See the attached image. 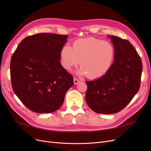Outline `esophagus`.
Listing matches in <instances>:
<instances>
[{
  "mask_svg": "<svg viewBox=\"0 0 151 151\" xmlns=\"http://www.w3.org/2000/svg\"><path fill=\"white\" fill-rule=\"evenodd\" d=\"M80 82V81L79 79H77V78H74V84H77Z\"/></svg>",
  "mask_w": 151,
  "mask_h": 151,
  "instance_id": "1",
  "label": "esophagus"
}]
</instances>
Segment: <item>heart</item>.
I'll return each mask as SVG.
<instances>
[{
  "mask_svg": "<svg viewBox=\"0 0 151 151\" xmlns=\"http://www.w3.org/2000/svg\"><path fill=\"white\" fill-rule=\"evenodd\" d=\"M60 55L61 64L65 69L70 70L80 62L79 74L97 79L111 69L115 57V48L107 41L89 37L74 41L72 48L64 45Z\"/></svg>",
  "mask_w": 151,
  "mask_h": 151,
  "instance_id": "1",
  "label": "heart"
}]
</instances>
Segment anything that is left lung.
<instances>
[{
  "mask_svg": "<svg viewBox=\"0 0 151 151\" xmlns=\"http://www.w3.org/2000/svg\"><path fill=\"white\" fill-rule=\"evenodd\" d=\"M115 48L113 65L106 74L94 81H86V101L99 114L120 111L137 93L140 86L142 63L129 41L108 36Z\"/></svg>",
  "mask_w": 151,
  "mask_h": 151,
  "instance_id": "8db88e82",
  "label": "left lung"
}]
</instances>
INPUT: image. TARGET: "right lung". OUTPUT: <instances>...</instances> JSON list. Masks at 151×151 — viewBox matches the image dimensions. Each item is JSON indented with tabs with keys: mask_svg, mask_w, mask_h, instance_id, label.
<instances>
[{
	"mask_svg": "<svg viewBox=\"0 0 151 151\" xmlns=\"http://www.w3.org/2000/svg\"><path fill=\"white\" fill-rule=\"evenodd\" d=\"M67 35L38 33L27 36L13 53L10 63L12 89L32 111H55L74 84L60 62Z\"/></svg>",
	"mask_w": 151,
	"mask_h": 151,
	"instance_id": "obj_1",
	"label": "right lung"
}]
</instances>
